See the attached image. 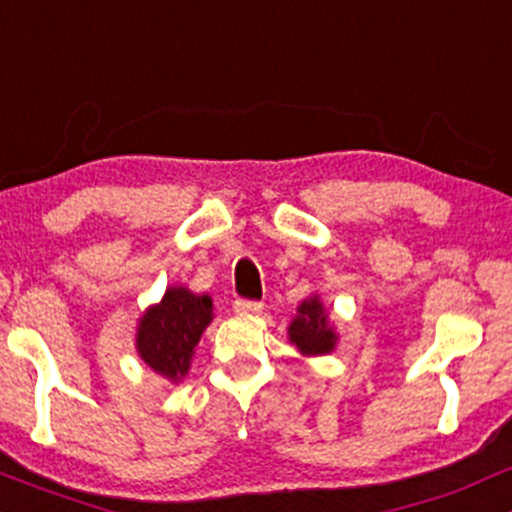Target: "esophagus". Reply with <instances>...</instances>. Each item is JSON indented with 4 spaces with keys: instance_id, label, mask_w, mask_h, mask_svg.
I'll list each match as a JSON object with an SVG mask.
<instances>
[{
    "instance_id": "1",
    "label": "esophagus",
    "mask_w": 512,
    "mask_h": 512,
    "mask_svg": "<svg viewBox=\"0 0 512 512\" xmlns=\"http://www.w3.org/2000/svg\"><path fill=\"white\" fill-rule=\"evenodd\" d=\"M263 309V302L258 300H246V297H237L234 300V312L237 314H258Z\"/></svg>"
}]
</instances>
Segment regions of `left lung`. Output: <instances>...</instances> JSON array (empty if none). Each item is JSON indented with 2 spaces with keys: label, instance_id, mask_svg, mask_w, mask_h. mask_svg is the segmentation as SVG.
<instances>
[{
  "label": "left lung",
  "instance_id": "obj_1",
  "mask_svg": "<svg viewBox=\"0 0 512 512\" xmlns=\"http://www.w3.org/2000/svg\"><path fill=\"white\" fill-rule=\"evenodd\" d=\"M290 341L304 355H324L336 346V333L331 331L329 317H326L319 297H309L300 304L297 317L290 324Z\"/></svg>",
  "mask_w": 512,
  "mask_h": 512
}]
</instances>
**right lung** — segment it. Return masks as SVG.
<instances>
[{"label": "right lung", "instance_id": "add662e5", "mask_svg": "<svg viewBox=\"0 0 512 512\" xmlns=\"http://www.w3.org/2000/svg\"><path fill=\"white\" fill-rule=\"evenodd\" d=\"M212 321V300L186 287H169L164 300L149 307L137 329V353L159 375L181 380L191 367L200 333Z\"/></svg>", "mask_w": 512, "mask_h": 512}]
</instances>
